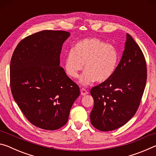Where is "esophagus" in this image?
<instances>
[{
    "label": "esophagus",
    "instance_id": "obj_1",
    "mask_svg": "<svg viewBox=\"0 0 156 156\" xmlns=\"http://www.w3.org/2000/svg\"><path fill=\"white\" fill-rule=\"evenodd\" d=\"M80 93H81L82 96H85V95L89 94V92H88L87 91L86 89H84V88H82V89H80Z\"/></svg>",
    "mask_w": 156,
    "mask_h": 156
}]
</instances>
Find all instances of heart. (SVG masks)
<instances>
[{"label": "heart", "mask_w": 156, "mask_h": 156, "mask_svg": "<svg viewBox=\"0 0 156 156\" xmlns=\"http://www.w3.org/2000/svg\"><path fill=\"white\" fill-rule=\"evenodd\" d=\"M120 60V53L115 46L100 39L89 38L78 42L68 53L65 60L67 74L72 78L81 76L80 83L87 85L96 80L104 83L114 74Z\"/></svg>", "instance_id": "1"}]
</instances>
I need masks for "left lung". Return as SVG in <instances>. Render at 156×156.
<instances>
[{
  "instance_id": "8db88e82",
  "label": "left lung",
  "mask_w": 156,
  "mask_h": 156,
  "mask_svg": "<svg viewBox=\"0 0 156 156\" xmlns=\"http://www.w3.org/2000/svg\"><path fill=\"white\" fill-rule=\"evenodd\" d=\"M147 72L143 53L126 34L125 50L114 74L90 91L94 100L90 120L95 128L115 130L135 115L146 85Z\"/></svg>"
}]
</instances>
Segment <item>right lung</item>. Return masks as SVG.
<instances>
[{"label":"right lung","mask_w":156,"mask_h":156,"mask_svg":"<svg viewBox=\"0 0 156 156\" xmlns=\"http://www.w3.org/2000/svg\"><path fill=\"white\" fill-rule=\"evenodd\" d=\"M65 31L43 30L23 39L10 62V87L26 118L36 126L56 130L67 123L80 89L60 66Z\"/></svg>","instance_id":"add662e5"}]
</instances>
